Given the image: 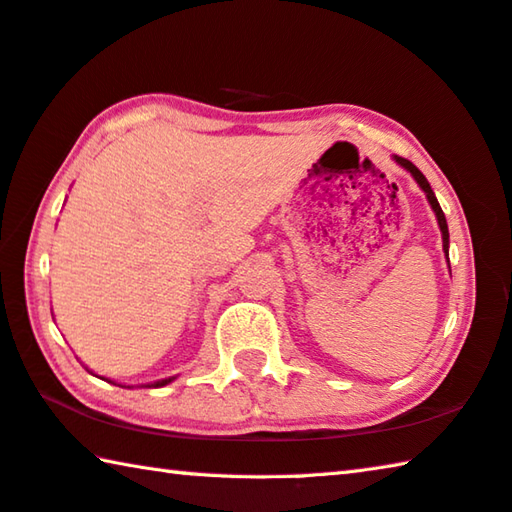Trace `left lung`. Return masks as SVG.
Masks as SVG:
<instances>
[{"label": "left lung", "mask_w": 512, "mask_h": 512, "mask_svg": "<svg viewBox=\"0 0 512 512\" xmlns=\"http://www.w3.org/2000/svg\"><path fill=\"white\" fill-rule=\"evenodd\" d=\"M395 162H397V164H402L404 169H409V171H411V176L415 178V183H418V185L424 189V194H427L429 203H431V207H433V212H436V216H438L440 232H443V248H445V253H447V248H449V230H447V221H445V214H443V210H440V205H438V198L433 196V189L429 187L427 178H424V176H422V171H420L418 167H415L413 162L406 160V158H400V155H395Z\"/></svg>", "instance_id": "left-lung-1"}]
</instances>
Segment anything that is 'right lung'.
<instances>
[{
	"label": "right lung",
	"mask_w": 512,
	"mask_h": 512,
	"mask_svg": "<svg viewBox=\"0 0 512 512\" xmlns=\"http://www.w3.org/2000/svg\"><path fill=\"white\" fill-rule=\"evenodd\" d=\"M171 379H162V381H155V384H151V386H164V384H169Z\"/></svg>",
	"instance_id": "1"
}]
</instances>
